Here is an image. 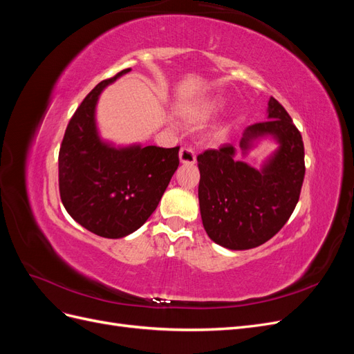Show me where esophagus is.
Instances as JSON below:
<instances>
[{"instance_id": "34e87169", "label": "esophagus", "mask_w": 354, "mask_h": 354, "mask_svg": "<svg viewBox=\"0 0 354 354\" xmlns=\"http://www.w3.org/2000/svg\"><path fill=\"white\" fill-rule=\"evenodd\" d=\"M180 162L186 165H194L196 162V155L192 147H181L180 149Z\"/></svg>"}]
</instances>
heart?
<instances>
[{
	"instance_id": "obj_1",
	"label": "heart",
	"mask_w": 354,
	"mask_h": 354,
	"mask_svg": "<svg viewBox=\"0 0 354 354\" xmlns=\"http://www.w3.org/2000/svg\"><path fill=\"white\" fill-rule=\"evenodd\" d=\"M221 108H223V102L220 99L212 97V99H207V100L201 102L196 106H192V108L185 109L183 116L189 124L201 125L203 122H207L208 120H211V118L216 115ZM226 137H227V128L224 125H217L209 133V138L216 143L223 142Z\"/></svg>"
}]
</instances>
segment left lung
I'll list each match as a JSON object with an SVG mask.
<instances>
[{
  "label": "left lung",
  "mask_w": 354,
  "mask_h": 354,
  "mask_svg": "<svg viewBox=\"0 0 354 354\" xmlns=\"http://www.w3.org/2000/svg\"><path fill=\"white\" fill-rule=\"evenodd\" d=\"M272 137L276 151L261 168L234 158L223 145L198 155L199 207L208 236L227 250H251L272 239L291 217L304 180V145L291 116L270 97L267 121L246 127L241 138L246 155L255 143Z\"/></svg>",
  "instance_id": "obj_1"
}]
</instances>
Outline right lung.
Segmentation results:
<instances>
[{
  "label": "right lung",
  "instance_id": "obj_1",
  "mask_svg": "<svg viewBox=\"0 0 354 354\" xmlns=\"http://www.w3.org/2000/svg\"><path fill=\"white\" fill-rule=\"evenodd\" d=\"M131 69L104 80L73 113L59 152V190L69 216L102 238L127 236L152 216L178 167V146L116 147L99 136L102 91Z\"/></svg>",
  "mask_w": 354,
  "mask_h": 354
}]
</instances>
